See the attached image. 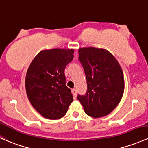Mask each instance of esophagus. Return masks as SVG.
Segmentation results:
<instances>
[{
  "instance_id": "esophagus-1",
  "label": "esophagus",
  "mask_w": 148,
  "mask_h": 148,
  "mask_svg": "<svg viewBox=\"0 0 148 148\" xmlns=\"http://www.w3.org/2000/svg\"><path fill=\"white\" fill-rule=\"evenodd\" d=\"M71 91H72V94H73V96H74V98L77 97V90L76 89V88H73L72 90H71Z\"/></svg>"
}]
</instances>
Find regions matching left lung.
Wrapping results in <instances>:
<instances>
[{
	"mask_svg": "<svg viewBox=\"0 0 148 148\" xmlns=\"http://www.w3.org/2000/svg\"><path fill=\"white\" fill-rule=\"evenodd\" d=\"M79 60L87 82L86 94L77 99L88 116L100 118L109 114L117 106L124 91V77L116 59L103 49H79Z\"/></svg>",
	"mask_w": 148,
	"mask_h": 148,
	"instance_id": "8db88e82",
	"label": "left lung"
}]
</instances>
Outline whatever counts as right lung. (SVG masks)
Listing matches in <instances>:
<instances>
[{
	"label": "right lung",
	"instance_id": "add662e5",
	"mask_svg": "<svg viewBox=\"0 0 148 148\" xmlns=\"http://www.w3.org/2000/svg\"><path fill=\"white\" fill-rule=\"evenodd\" d=\"M74 49H52L40 52L31 62L25 78L29 102L45 118L59 119L73 101L66 85L64 69L74 58Z\"/></svg>",
	"mask_w": 148,
	"mask_h": 148
}]
</instances>
